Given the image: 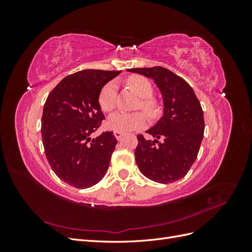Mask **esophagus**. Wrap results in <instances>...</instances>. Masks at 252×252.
Wrapping results in <instances>:
<instances>
[{"instance_id": "34e87169", "label": "esophagus", "mask_w": 252, "mask_h": 252, "mask_svg": "<svg viewBox=\"0 0 252 252\" xmlns=\"http://www.w3.org/2000/svg\"><path fill=\"white\" fill-rule=\"evenodd\" d=\"M113 134H114V136H116L117 140H121L122 136H123V133L120 132V131H114Z\"/></svg>"}]
</instances>
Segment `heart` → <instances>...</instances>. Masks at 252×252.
I'll use <instances>...</instances> for the list:
<instances>
[{
  "label": "heart",
  "instance_id": "heart-1",
  "mask_svg": "<svg viewBox=\"0 0 252 252\" xmlns=\"http://www.w3.org/2000/svg\"><path fill=\"white\" fill-rule=\"evenodd\" d=\"M127 86L132 89L134 93L142 97L141 107L146 111L149 116L155 117L158 112L157 103L152 100L151 95L154 90L150 82L141 75H131L126 81ZM117 84L109 82L103 87L100 96H98V104L104 111H110L116 106L117 97ZM147 123V118L143 112L127 113L123 111H117L112 113L108 118V126L114 131L120 132H130L138 130L144 127Z\"/></svg>",
  "mask_w": 252,
  "mask_h": 252
}]
</instances>
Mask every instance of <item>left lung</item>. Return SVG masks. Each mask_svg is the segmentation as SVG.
Listing matches in <instances>:
<instances>
[{
	"label": "left lung",
	"instance_id": "obj_1",
	"mask_svg": "<svg viewBox=\"0 0 252 252\" xmlns=\"http://www.w3.org/2000/svg\"><path fill=\"white\" fill-rule=\"evenodd\" d=\"M128 71L154 80L162 95L163 116L146 130L155 140L138 135L135 162L149 180L169 184L183 179L194 163L204 135V114L189 84L161 66Z\"/></svg>",
	"mask_w": 252,
	"mask_h": 252
}]
</instances>
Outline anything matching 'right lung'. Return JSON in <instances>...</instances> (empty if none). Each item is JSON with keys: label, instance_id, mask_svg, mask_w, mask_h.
Segmentation results:
<instances>
[{"label": "right lung", "instance_id": "right-lung-1", "mask_svg": "<svg viewBox=\"0 0 252 252\" xmlns=\"http://www.w3.org/2000/svg\"><path fill=\"white\" fill-rule=\"evenodd\" d=\"M121 73L85 69L64 78L49 94L42 117V140L58 177L75 188L97 184L108 169L118 143L113 131L91 138L104 114L98 104L103 87Z\"/></svg>", "mask_w": 252, "mask_h": 252}]
</instances>
